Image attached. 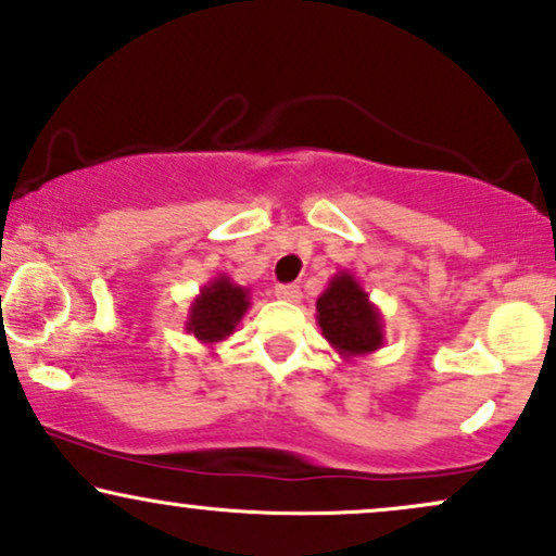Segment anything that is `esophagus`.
Returning a JSON list of instances; mask_svg holds the SVG:
<instances>
[{
    "label": "esophagus",
    "instance_id": "obj_1",
    "mask_svg": "<svg viewBox=\"0 0 556 556\" xmlns=\"http://www.w3.org/2000/svg\"><path fill=\"white\" fill-rule=\"evenodd\" d=\"M274 295H277L279 300H287V303H298V300L303 298V292H300L298 285H277Z\"/></svg>",
    "mask_w": 556,
    "mask_h": 556
}]
</instances>
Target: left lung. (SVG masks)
I'll use <instances>...</instances> for the list:
<instances>
[{
    "label": "left lung",
    "instance_id": "obj_1",
    "mask_svg": "<svg viewBox=\"0 0 556 556\" xmlns=\"http://www.w3.org/2000/svg\"><path fill=\"white\" fill-rule=\"evenodd\" d=\"M316 320L326 342L342 357H363L383 344V320L378 307L352 274H337L316 300Z\"/></svg>",
    "mask_w": 556,
    "mask_h": 556
}]
</instances>
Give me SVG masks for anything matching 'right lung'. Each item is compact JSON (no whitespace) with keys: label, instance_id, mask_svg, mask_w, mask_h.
Wrapping results in <instances>:
<instances>
[{"label":"right lung","instance_id":"right-lung-1","mask_svg":"<svg viewBox=\"0 0 556 556\" xmlns=\"http://www.w3.org/2000/svg\"><path fill=\"white\" fill-rule=\"evenodd\" d=\"M249 290L219 274L199 292L191 303L186 331L193 333L202 344H217L230 337L249 311Z\"/></svg>","mask_w":556,"mask_h":556}]
</instances>
